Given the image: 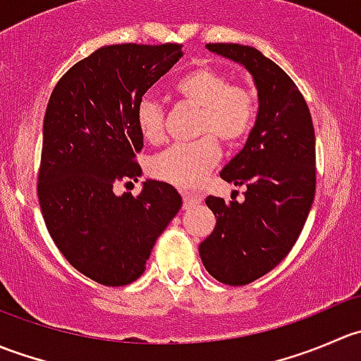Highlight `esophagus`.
<instances>
[{
  "instance_id": "1",
  "label": "esophagus",
  "mask_w": 361,
  "mask_h": 361,
  "mask_svg": "<svg viewBox=\"0 0 361 361\" xmlns=\"http://www.w3.org/2000/svg\"><path fill=\"white\" fill-rule=\"evenodd\" d=\"M183 201H185V206H187V207L197 206V204L202 202V195L201 194H192V192H185Z\"/></svg>"
}]
</instances>
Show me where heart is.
I'll list each match as a JSON object with an SVG mask.
<instances>
[{"label":"heart","instance_id":"obj_1","mask_svg":"<svg viewBox=\"0 0 361 361\" xmlns=\"http://www.w3.org/2000/svg\"><path fill=\"white\" fill-rule=\"evenodd\" d=\"M174 92L185 103L199 108L195 134H206L194 143L173 145L152 160V174L180 188H194L216 164L220 148L238 145L250 134L257 116V94L248 85H232L218 69H192L174 83ZM134 122L145 141L164 137V108L154 97H143L134 111Z\"/></svg>","mask_w":361,"mask_h":361}]
</instances>
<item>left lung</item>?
<instances>
[{
    "mask_svg": "<svg viewBox=\"0 0 361 361\" xmlns=\"http://www.w3.org/2000/svg\"><path fill=\"white\" fill-rule=\"evenodd\" d=\"M216 56L241 64L253 78L258 113L245 148L220 176L246 185L245 201L206 199L216 225L199 246L206 271L241 286L276 267L304 228L316 192V140L311 113L293 80L260 50L207 43Z\"/></svg>",
    "mask_w": 361,
    "mask_h": 361,
    "instance_id": "1",
    "label": "left lung"
}]
</instances>
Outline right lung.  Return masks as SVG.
<instances>
[{
	"mask_svg": "<svg viewBox=\"0 0 361 361\" xmlns=\"http://www.w3.org/2000/svg\"><path fill=\"white\" fill-rule=\"evenodd\" d=\"M180 43L101 47L57 82L43 120L38 199L64 258L104 286L136 281L155 241L180 211L169 183L143 181L134 197L115 194L137 181L143 136L134 111L147 90L183 57Z\"/></svg>",
	"mask_w": 361,
	"mask_h": 361,
	"instance_id": "right-lung-1",
	"label": "right lung"
}]
</instances>
